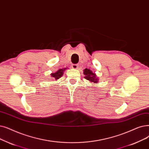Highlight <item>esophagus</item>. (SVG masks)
<instances>
[{
  "instance_id": "34e87169",
  "label": "esophagus",
  "mask_w": 149,
  "mask_h": 149,
  "mask_svg": "<svg viewBox=\"0 0 149 149\" xmlns=\"http://www.w3.org/2000/svg\"><path fill=\"white\" fill-rule=\"evenodd\" d=\"M71 68L73 69H77L79 68V66L77 65V64H72V65H71Z\"/></svg>"
}]
</instances>
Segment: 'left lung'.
<instances>
[{"mask_svg":"<svg viewBox=\"0 0 149 149\" xmlns=\"http://www.w3.org/2000/svg\"><path fill=\"white\" fill-rule=\"evenodd\" d=\"M83 74L85 75L84 77L85 79L89 80L91 83H93L94 84L98 83L99 78H97V77L95 73L93 72L91 70L86 68L83 70Z\"/></svg>","mask_w":149,"mask_h":149,"instance_id":"1","label":"left lung"}]
</instances>
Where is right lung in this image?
I'll list each match as a JSON object with an SVG mask.
<instances>
[{"label": "right lung", "mask_w": 149, "mask_h": 149, "mask_svg": "<svg viewBox=\"0 0 149 149\" xmlns=\"http://www.w3.org/2000/svg\"><path fill=\"white\" fill-rule=\"evenodd\" d=\"M66 69V68H64V69H60L58 70H57L56 72L55 73H52L50 75L51 76L54 77V78L56 80L58 79H59L60 78L62 77V75L64 74V72L65 71V70Z\"/></svg>", "instance_id": "1"}]
</instances>
